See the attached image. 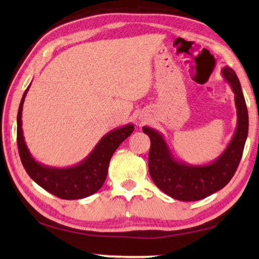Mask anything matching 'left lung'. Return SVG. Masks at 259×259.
Instances as JSON below:
<instances>
[{"mask_svg": "<svg viewBox=\"0 0 259 259\" xmlns=\"http://www.w3.org/2000/svg\"><path fill=\"white\" fill-rule=\"evenodd\" d=\"M223 75L235 93L237 108V128L232 141L221 156L206 166H191L176 160L163 137L149 126L142 130L150 138L148 157L149 174L153 183L164 194L183 201L200 200L221 190L233 178L243 156L248 135V111L235 71L225 67Z\"/></svg>", "mask_w": 259, "mask_h": 259, "instance_id": "left-lung-1", "label": "left lung"}]
</instances>
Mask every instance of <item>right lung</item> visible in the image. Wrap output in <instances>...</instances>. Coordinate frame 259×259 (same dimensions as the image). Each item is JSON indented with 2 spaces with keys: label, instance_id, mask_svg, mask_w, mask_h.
I'll use <instances>...</instances> for the list:
<instances>
[{
  "label": "right lung",
  "instance_id": "add662e5",
  "mask_svg": "<svg viewBox=\"0 0 259 259\" xmlns=\"http://www.w3.org/2000/svg\"><path fill=\"white\" fill-rule=\"evenodd\" d=\"M27 87L18 111V148L22 164L27 175L43 189L61 199H81L101 188L108 175L110 159L121 142L133 134L134 124H126L110 131L99 141L83 161L69 168H53L38 163L32 157L24 142L22 130V108L29 90Z\"/></svg>",
  "mask_w": 259,
  "mask_h": 259
}]
</instances>
